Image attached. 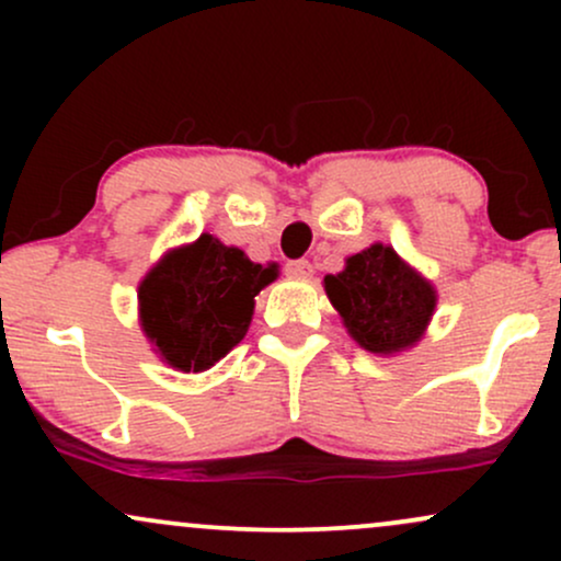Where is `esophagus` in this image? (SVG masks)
<instances>
[{
    "mask_svg": "<svg viewBox=\"0 0 561 561\" xmlns=\"http://www.w3.org/2000/svg\"><path fill=\"white\" fill-rule=\"evenodd\" d=\"M285 272L289 279H308V276L313 274V266L306 259H298V261H289L285 266Z\"/></svg>",
    "mask_w": 561,
    "mask_h": 561,
    "instance_id": "1",
    "label": "esophagus"
}]
</instances>
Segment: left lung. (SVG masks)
Here are the masks:
<instances>
[{
    "label": "left lung",
    "instance_id": "8db88e82",
    "mask_svg": "<svg viewBox=\"0 0 561 561\" xmlns=\"http://www.w3.org/2000/svg\"><path fill=\"white\" fill-rule=\"evenodd\" d=\"M324 289L351 337L379 356L420 343L437 306L435 287L382 242L324 276Z\"/></svg>",
    "mask_w": 561,
    "mask_h": 561
}]
</instances>
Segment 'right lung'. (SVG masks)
Here are the masks:
<instances>
[{"label":"right lung","mask_w":561,"mask_h":561,"mask_svg":"<svg viewBox=\"0 0 561 561\" xmlns=\"http://www.w3.org/2000/svg\"><path fill=\"white\" fill-rule=\"evenodd\" d=\"M279 266L253 263L214 234L171 250L139 285V321L165 364L205 371L248 332L255 295Z\"/></svg>","instance_id":"obj_1"}]
</instances>
